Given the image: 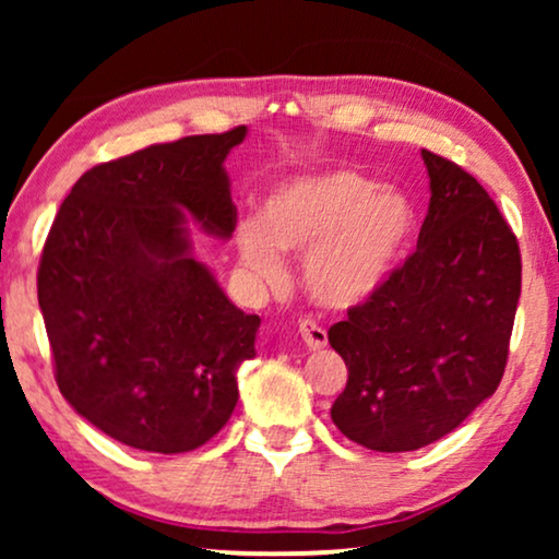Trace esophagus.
I'll use <instances>...</instances> for the list:
<instances>
[{
	"mask_svg": "<svg viewBox=\"0 0 559 559\" xmlns=\"http://www.w3.org/2000/svg\"><path fill=\"white\" fill-rule=\"evenodd\" d=\"M300 335H302L305 346H308L310 350H320V348L328 346V333L316 323V320L302 318L300 320Z\"/></svg>",
	"mask_w": 559,
	"mask_h": 559,
	"instance_id": "1",
	"label": "esophagus"
}]
</instances>
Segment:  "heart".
<instances>
[{
	"mask_svg": "<svg viewBox=\"0 0 559 559\" xmlns=\"http://www.w3.org/2000/svg\"><path fill=\"white\" fill-rule=\"evenodd\" d=\"M417 234V211L400 188L356 170L280 182L259 218L239 224V262L262 285L285 274L280 251H302V285L325 308H354L386 285Z\"/></svg>",
	"mask_w": 559,
	"mask_h": 559,
	"instance_id": "obj_1",
	"label": "heart"
}]
</instances>
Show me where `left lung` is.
Listing matches in <instances>:
<instances>
[{
  "label": "left lung",
  "mask_w": 559,
  "mask_h": 559,
  "mask_svg": "<svg viewBox=\"0 0 559 559\" xmlns=\"http://www.w3.org/2000/svg\"><path fill=\"white\" fill-rule=\"evenodd\" d=\"M417 251L328 331L348 366L331 417L358 445L407 453L453 432L501 384L522 295L519 241L461 165L423 150Z\"/></svg>",
  "instance_id": "left-lung-1"
}]
</instances>
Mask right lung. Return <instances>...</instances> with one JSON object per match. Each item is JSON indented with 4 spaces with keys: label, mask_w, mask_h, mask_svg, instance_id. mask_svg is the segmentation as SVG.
<instances>
[{
    "label": "right lung",
    "mask_w": 559,
    "mask_h": 559,
    "mask_svg": "<svg viewBox=\"0 0 559 559\" xmlns=\"http://www.w3.org/2000/svg\"><path fill=\"white\" fill-rule=\"evenodd\" d=\"M247 127L182 136L83 173L37 266L60 394L91 425L147 453H188L228 423L259 316L190 254L186 216L228 239L224 159Z\"/></svg>",
    "instance_id": "right-lung-1"
}]
</instances>
